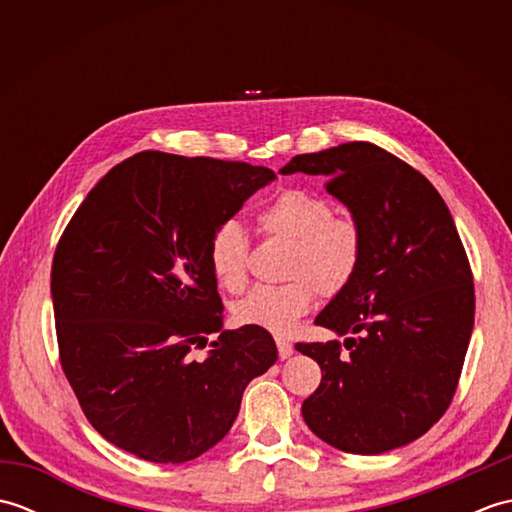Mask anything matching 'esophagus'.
Listing matches in <instances>:
<instances>
[{
	"instance_id": "esophagus-1",
	"label": "esophagus",
	"mask_w": 512,
	"mask_h": 512,
	"mask_svg": "<svg viewBox=\"0 0 512 512\" xmlns=\"http://www.w3.org/2000/svg\"><path fill=\"white\" fill-rule=\"evenodd\" d=\"M277 350H279L281 361H286V358L295 354V347H292V343H288L286 339H277Z\"/></svg>"
}]
</instances>
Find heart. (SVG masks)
I'll list each match as a JSON object with an SVG mask.
<instances>
[{
	"label": "heart",
	"instance_id": "obj_1",
	"mask_svg": "<svg viewBox=\"0 0 512 512\" xmlns=\"http://www.w3.org/2000/svg\"><path fill=\"white\" fill-rule=\"evenodd\" d=\"M257 228L286 239V284L255 286L235 303V321L273 334H288L314 295L334 297L350 286L363 257V231L352 215H334L328 198L301 187L277 191L257 211ZM248 235L226 220L209 242V264L222 288L242 290L248 277Z\"/></svg>",
	"mask_w": 512,
	"mask_h": 512
}]
</instances>
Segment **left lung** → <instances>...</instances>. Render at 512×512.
Returning <instances> with one entry per match:
<instances>
[{"label":"left lung","mask_w":512,"mask_h":512,"mask_svg":"<svg viewBox=\"0 0 512 512\" xmlns=\"http://www.w3.org/2000/svg\"><path fill=\"white\" fill-rule=\"evenodd\" d=\"M328 178V193L363 231L350 286L314 323L345 336L297 343L321 367L303 420L334 449L378 455L436 424L458 387L471 341V266L447 204L407 162L372 143L292 158L279 173Z\"/></svg>","instance_id":"left-lung-1"}]
</instances>
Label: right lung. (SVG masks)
Returning a JSON list of instances; mask_svg holds the SVG:
<instances>
[{"instance_id":"add662e5","label":"right lung","mask_w":512,"mask_h":512,"mask_svg":"<svg viewBox=\"0 0 512 512\" xmlns=\"http://www.w3.org/2000/svg\"><path fill=\"white\" fill-rule=\"evenodd\" d=\"M277 176L268 167L143 151L96 182L52 262L61 367L114 447L158 464L195 460L277 361L266 330L224 328L211 235ZM212 342L204 362L190 350Z\"/></svg>"}]
</instances>
